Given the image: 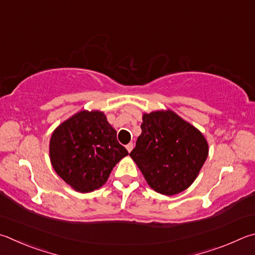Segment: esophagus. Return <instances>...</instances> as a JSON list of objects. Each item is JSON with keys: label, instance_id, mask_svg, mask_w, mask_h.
Listing matches in <instances>:
<instances>
[{"label": "esophagus", "instance_id": "34e87169", "mask_svg": "<svg viewBox=\"0 0 255 255\" xmlns=\"http://www.w3.org/2000/svg\"><path fill=\"white\" fill-rule=\"evenodd\" d=\"M126 148H127V150H128L129 152H130V151L132 150V148H133V143H132V142H129L128 145L126 146Z\"/></svg>", "mask_w": 255, "mask_h": 255}]
</instances>
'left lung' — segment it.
Segmentation results:
<instances>
[{
    "label": "left lung",
    "mask_w": 255,
    "mask_h": 255,
    "mask_svg": "<svg viewBox=\"0 0 255 255\" xmlns=\"http://www.w3.org/2000/svg\"><path fill=\"white\" fill-rule=\"evenodd\" d=\"M140 127L129 155L148 185L167 196L191 186L208 155L203 133L169 109L143 114Z\"/></svg>",
    "instance_id": "1"
}]
</instances>
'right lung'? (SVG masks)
Here are the masks:
<instances>
[{
    "label": "right lung",
    "instance_id": "right-lung-1",
    "mask_svg": "<svg viewBox=\"0 0 255 255\" xmlns=\"http://www.w3.org/2000/svg\"><path fill=\"white\" fill-rule=\"evenodd\" d=\"M128 151L104 113L82 110L55 128L50 139L52 167L64 182L89 193L107 182L113 168Z\"/></svg>",
    "mask_w": 255,
    "mask_h": 255
}]
</instances>
